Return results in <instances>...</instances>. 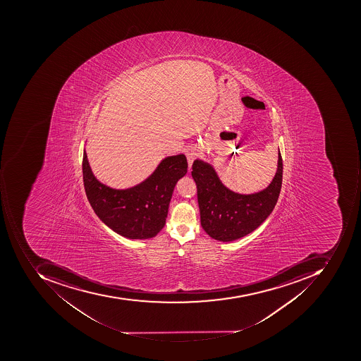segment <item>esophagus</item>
I'll use <instances>...</instances> for the list:
<instances>
[{"label":"esophagus","instance_id":"1","mask_svg":"<svg viewBox=\"0 0 361 361\" xmlns=\"http://www.w3.org/2000/svg\"><path fill=\"white\" fill-rule=\"evenodd\" d=\"M185 155L186 158H188V161H189V166L191 167L192 163H193L196 156L198 155V149H196V147L191 145V147L185 149Z\"/></svg>","mask_w":361,"mask_h":361}]
</instances>
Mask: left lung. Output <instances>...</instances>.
Segmentation results:
<instances>
[{
  "instance_id": "8db88e82",
  "label": "left lung",
  "mask_w": 361,
  "mask_h": 361,
  "mask_svg": "<svg viewBox=\"0 0 361 361\" xmlns=\"http://www.w3.org/2000/svg\"><path fill=\"white\" fill-rule=\"evenodd\" d=\"M283 161L279 149L278 170L264 191L243 195L222 184L209 164L196 159L192 177L197 188L200 224L206 233L222 242L238 240L254 231L271 214L282 186Z\"/></svg>"
}]
</instances>
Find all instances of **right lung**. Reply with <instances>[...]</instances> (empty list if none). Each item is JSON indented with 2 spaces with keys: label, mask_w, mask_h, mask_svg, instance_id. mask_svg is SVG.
<instances>
[{
  "label": "right lung",
  "mask_w": 361,
  "mask_h": 361,
  "mask_svg": "<svg viewBox=\"0 0 361 361\" xmlns=\"http://www.w3.org/2000/svg\"><path fill=\"white\" fill-rule=\"evenodd\" d=\"M186 171L183 154L170 156L142 183L131 189H111L94 177L83 152V184L93 210L116 233L133 240L154 238L164 228L172 192Z\"/></svg>",
  "instance_id": "add662e5"
}]
</instances>
